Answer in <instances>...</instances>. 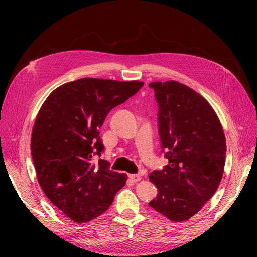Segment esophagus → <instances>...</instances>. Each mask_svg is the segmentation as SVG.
<instances>
[{
    "label": "esophagus",
    "mask_w": 257,
    "mask_h": 257,
    "mask_svg": "<svg viewBox=\"0 0 257 257\" xmlns=\"http://www.w3.org/2000/svg\"><path fill=\"white\" fill-rule=\"evenodd\" d=\"M128 178H130V180H131V181H133V182H138V181H141V179H142V177L139 176V175H130V176H128Z\"/></svg>",
    "instance_id": "obj_1"
}]
</instances>
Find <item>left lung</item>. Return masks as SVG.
I'll return each mask as SVG.
<instances>
[{
    "mask_svg": "<svg viewBox=\"0 0 257 257\" xmlns=\"http://www.w3.org/2000/svg\"><path fill=\"white\" fill-rule=\"evenodd\" d=\"M159 105L162 152L168 164L149 180L158 195L149 203L173 222L195 215L219 188L226 139L213 108L197 92L175 80L151 82Z\"/></svg>",
    "mask_w": 257,
    "mask_h": 257,
    "instance_id": "8db88e82",
    "label": "left lung"
}]
</instances>
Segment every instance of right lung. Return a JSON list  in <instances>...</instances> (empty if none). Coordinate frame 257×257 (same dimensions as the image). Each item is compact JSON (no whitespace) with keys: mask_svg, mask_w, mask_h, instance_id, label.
Masks as SVG:
<instances>
[{"mask_svg":"<svg viewBox=\"0 0 257 257\" xmlns=\"http://www.w3.org/2000/svg\"><path fill=\"white\" fill-rule=\"evenodd\" d=\"M142 81L81 78L60 85L38 111L31 137V154L38 183L60 211L76 223L104 213L126 175L109 170L99 159L104 145L99 128L112 108L125 102Z\"/></svg>","mask_w":257,"mask_h":257,"instance_id":"add662e5","label":"right lung"}]
</instances>
